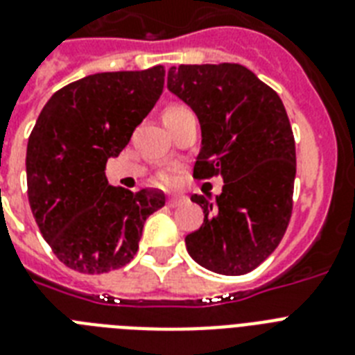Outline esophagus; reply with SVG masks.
I'll return each mask as SVG.
<instances>
[{"label":"esophagus","mask_w":355,"mask_h":355,"mask_svg":"<svg viewBox=\"0 0 355 355\" xmlns=\"http://www.w3.org/2000/svg\"><path fill=\"white\" fill-rule=\"evenodd\" d=\"M186 202V197L184 195H171L169 199H167V206H171V208H177V206L184 205Z\"/></svg>","instance_id":"esophagus-1"}]
</instances>
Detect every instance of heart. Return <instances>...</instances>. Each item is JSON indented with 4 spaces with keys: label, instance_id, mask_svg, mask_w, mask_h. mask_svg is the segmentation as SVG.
Returning a JSON list of instances; mask_svg holds the SVG:
<instances>
[{
    "label": "heart",
    "instance_id": "1",
    "mask_svg": "<svg viewBox=\"0 0 355 355\" xmlns=\"http://www.w3.org/2000/svg\"><path fill=\"white\" fill-rule=\"evenodd\" d=\"M188 114H191L188 110V108L178 107V105H173V107H169L166 110V114H164V119L182 118V116H188ZM171 180H173L171 173H162V175H160V182L162 184H169V182H171Z\"/></svg>",
    "mask_w": 355,
    "mask_h": 355
}]
</instances>
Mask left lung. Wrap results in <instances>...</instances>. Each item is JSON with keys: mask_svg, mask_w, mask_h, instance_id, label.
Listing matches in <instances>:
<instances>
[{"mask_svg": "<svg viewBox=\"0 0 355 355\" xmlns=\"http://www.w3.org/2000/svg\"><path fill=\"white\" fill-rule=\"evenodd\" d=\"M167 88L199 118L193 177L225 182L216 200L191 195L205 221L186 248L211 272L247 275L275 252L291 219L297 155L284 103L241 64L173 66Z\"/></svg>", "mask_w": 355, "mask_h": 355, "instance_id": "1", "label": "left lung"}]
</instances>
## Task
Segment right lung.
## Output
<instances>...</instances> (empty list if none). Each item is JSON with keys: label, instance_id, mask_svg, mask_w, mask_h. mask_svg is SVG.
I'll return each mask as SVG.
<instances>
[{"label": "right lung", "instance_id": "1", "mask_svg": "<svg viewBox=\"0 0 355 355\" xmlns=\"http://www.w3.org/2000/svg\"><path fill=\"white\" fill-rule=\"evenodd\" d=\"M164 66L88 75L55 92L27 144V195L42 236L66 267L85 275L134 258L145 219L166 205L158 189L110 186L108 158L164 90Z\"/></svg>", "mask_w": 355, "mask_h": 355}]
</instances>
